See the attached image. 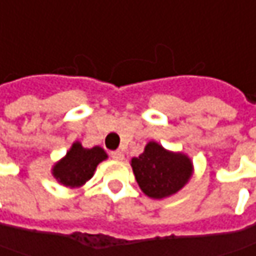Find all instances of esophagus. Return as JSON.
Here are the masks:
<instances>
[{
  "mask_svg": "<svg viewBox=\"0 0 256 256\" xmlns=\"http://www.w3.org/2000/svg\"><path fill=\"white\" fill-rule=\"evenodd\" d=\"M110 156L114 159V160H123V158H124V154H123V152H120V150H114V152H110Z\"/></svg>",
  "mask_w": 256,
  "mask_h": 256,
  "instance_id": "1",
  "label": "esophagus"
}]
</instances>
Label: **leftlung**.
<instances>
[{"label":"left lung","instance_id":"left-lung-1","mask_svg":"<svg viewBox=\"0 0 256 256\" xmlns=\"http://www.w3.org/2000/svg\"><path fill=\"white\" fill-rule=\"evenodd\" d=\"M132 168L140 189L153 199L176 194L192 174L189 158L168 152L156 142H150L139 158L132 159Z\"/></svg>","mask_w":256,"mask_h":256}]
</instances>
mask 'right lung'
Here are the masks:
<instances>
[{
  "instance_id": "1",
  "label": "right lung",
  "mask_w": 256,
  "mask_h": 256,
  "mask_svg": "<svg viewBox=\"0 0 256 256\" xmlns=\"http://www.w3.org/2000/svg\"><path fill=\"white\" fill-rule=\"evenodd\" d=\"M106 158V152L98 146L84 149L80 143H74L67 156L54 166L52 174L64 186L77 188L92 179L97 164Z\"/></svg>"
}]
</instances>
